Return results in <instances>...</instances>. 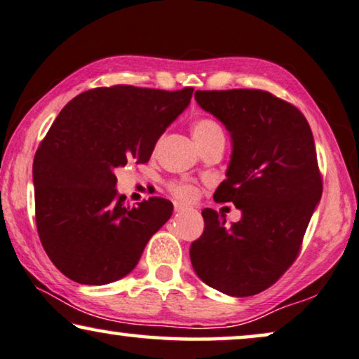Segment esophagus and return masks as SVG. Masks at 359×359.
I'll return each mask as SVG.
<instances>
[{
	"instance_id": "34e87169",
	"label": "esophagus",
	"mask_w": 359,
	"mask_h": 359,
	"mask_svg": "<svg viewBox=\"0 0 359 359\" xmlns=\"http://www.w3.org/2000/svg\"><path fill=\"white\" fill-rule=\"evenodd\" d=\"M175 210H176V212H184V210H188V207L183 205V204H178V202H176V204H175Z\"/></svg>"
}]
</instances>
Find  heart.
Segmentation results:
<instances>
[{
	"mask_svg": "<svg viewBox=\"0 0 359 359\" xmlns=\"http://www.w3.org/2000/svg\"><path fill=\"white\" fill-rule=\"evenodd\" d=\"M215 136H223V131L220 124L215 123L214 119L209 118H199L192 123V137H194L196 144L204 142L207 139L215 137ZM171 192L178 197L180 201L189 202L196 197V188L191 184H173L171 186Z\"/></svg>",
	"mask_w": 359,
	"mask_h": 359,
	"instance_id": "1",
	"label": "heart"
}]
</instances>
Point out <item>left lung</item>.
<instances>
[{
  "mask_svg": "<svg viewBox=\"0 0 359 359\" xmlns=\"http://www.w3.org/2000/svg\"><path fill=\"white\" fill-rule=\"evenodd\" d=\"M202 110L231 137L226 180L214 199L241 220L204 209V233L189 256L202 282L230 296L261 293L294 262L322 196L314 137L298 108L256 89L196 90Z\"/></svg>",
  "mask_w": 359,
  "mask_h": 359,
  "instance_id": "left-lung-1",
  "label": "left lung"
}]
</instances>
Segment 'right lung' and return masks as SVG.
Returning <instances> with one entry per match:
<instances>
[{"mask_svg": "<svg viewBox=\"0 0 359 359\" xmlns=\"http://www.w3.org/2000/svg\"><path fill=\"white\" fill-rule=\"evenodd\" d=\"M191 97L192 87H100L56 116L34 158L35 220L45 252L67 278L107 285L126 277L168 222L173 204L162 197L124 204L115 170L149 162Z\"/></svg>", "mask_w": 359, "mask_h": 359, "instance_id": "add662e5", "label": "right lung"}]
</instances>
